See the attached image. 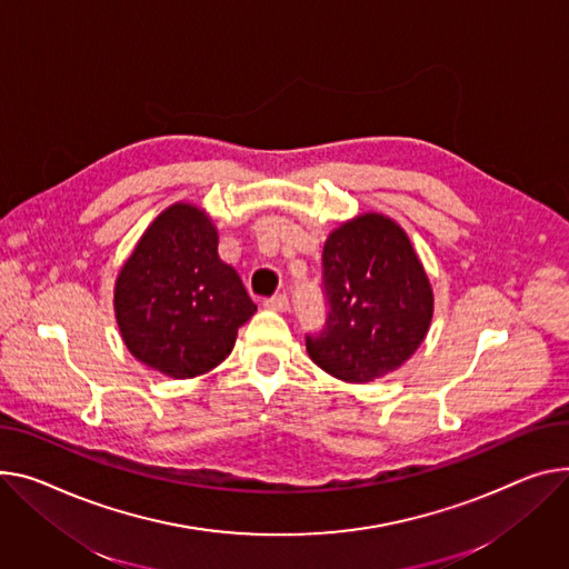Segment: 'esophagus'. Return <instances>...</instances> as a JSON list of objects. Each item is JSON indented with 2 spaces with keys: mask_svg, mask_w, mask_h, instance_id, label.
I'll return each instance as SVG.
<instances>
[{
  "mask_svg": "<svg viewBox=\"0 0 569 569\" xmlns=\"http://www.w3.org/2000/svg\"><path fill=\"white\" fill-rule=\"evenodd\" d=\"M288 307H290V301L286 295H274L270 299H264V309H270V311L283 313V311H288Z\"/></svg>",
  "mask_w": 569,
  "mask_h": 569,
  "instance_id": "obj_1",
  "label": "esophagus"
}]
</instances>
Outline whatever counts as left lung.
<instances>
[{"label":"left lung","mask_w":569,"mask_h":569,"mask_svg":"<svg viewBox=\"0 0 569 569\" xmlns=\"http://www.w3.org/2000/svg\"><path fill=\"white\" fill-rule=\"evenodd\" d=\"M327 329L307 338L316 366L343 382L398 370L426 340L435 292L402 226L361 212L333 229L322 251Z\"/></svg>","instance_id":"8db88e82"}]
</instances>
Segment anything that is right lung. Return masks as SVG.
<instances>
[{
	"mask_svg": "<svg viewBox=\"0 0 569 569\" xmlns=\"http://www.w3.org/2000/svg\"><path fill=\"white\" fill-rule=\"evenodd\" d=\"M217 244V226L203 208L171 203L148 223L113 283V316L126 348L171 380L217 368L256 313Z\"/></svg>",
	"mask_w": 569,
	"mask_h": 569,
	"instance_id": "obj_1",
	"label": "right lung"
}]
</instances>
